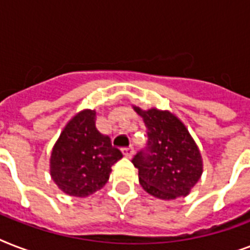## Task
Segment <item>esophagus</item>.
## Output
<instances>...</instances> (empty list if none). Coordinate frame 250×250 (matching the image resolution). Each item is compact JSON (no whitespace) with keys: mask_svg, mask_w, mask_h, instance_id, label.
<instances>
[{"mask_svg":"<svg viewBox=\"0 0 250 250\" xmlns=\"http://www.w3.org/2000/svg\"><path fill=\"white\" fill-rule=\"evenodd\" d=\"M122 153H123L125 157L131 158V157H132V154H133V148H132V146H125V148H122Z\"/></svg>","mask_w":250,"mask_h":250,"instance_id":"obj_1","label":"esophagus"}]
</instances>
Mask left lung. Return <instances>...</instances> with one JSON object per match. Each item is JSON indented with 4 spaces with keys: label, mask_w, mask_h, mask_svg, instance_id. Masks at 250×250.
Returning <instances> with one entry per match:
<instances>
[{
    "label": "left lung",
    "mask_w": 250,
    "mask_h": 250,
    "mask_svg": "<svg viewBox=\"0 0 250 250\" xmlns=\"http://www.w3.org/2000/svg\"><path fill=\"white\" fill-rule=\"evenodd\" d=\"M135 110L148 133L146 145L132 158L141 187L161 200L187 196L202 174L201 154L188 129L168 111Z\"/></svg>",
    "instance_id": "left-lung-1"
}]
</instances>
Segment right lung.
<instances>
[{"mask_svg": "<svg viewBox=\"0 0 250 250\" xmlns=\"http://www.w3.org/2000/svg\"><path fill=\"white\" fill-rule=\"evenodd\" d=\"M96 111L84 110L61 133L50 158V175L64 193L86 197L105 186L110 171L123 157L107 135L96 128Z\"/></svg>", "mask_w": 250, "mask_h": 250, "instance_id": "add662e5", "label": "right lung"}]
</instances>
